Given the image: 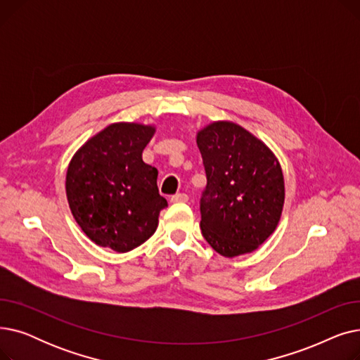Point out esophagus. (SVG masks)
<instances>
[{
	"label": "esophagus",
	"instance_id": "obj_1",
	"mask_svg": "<svg viewBox=\"0 0 360 360\" xmlns=\"http://www.w3.org/2000/svg\"><path fill=\"white\" fill-rule=\"evenodd\" d=\"M188 200H190V197H188L186 194H175V195H172V198H170V201L172 202H188Z\"/></svg>",
	"mask_w": 360,
	"mask_h": 360
}]
</instances>
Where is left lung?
Returning <instances> with one entry per match:
<instances>
[{"instance_id": "8db88e82", "label": "left lung", "mask_w": 360, "mask_h": 360, "mask_svg": "<svg viewBox=\"0 0 360 360\" xmlns=\"http://www.w3.org/2000/svg\"><path fill=\"white\" fill-rule=\"evenodd\" d=\"M207 186L201 232L223 257L255 251L276 231L285 204V178L273 151L231 121L197 132Z\"/></svg>"}]
</instances>
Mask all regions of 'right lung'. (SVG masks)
Returning a JSON list of instances; mask_svg holds the SVG:
<instances>
[{
    "instance_id": "obj_1",
    "label": "right lung",
    "mask_w": 360,
    "mask_h": 360,
    "mask_svg": "<svg viewBox=\"0 0 360 360\" xmlns=\"http://www.w3.org/2000/svg\"><path fill=\"white\" fill-rule=\"evenodd\" d=\"M155 125L110 124L72 156L65 176L70 210L99 247L128 252L158 229L167 201L158 190V169L143 162Z\"/></svg>"
}]
</instances>
